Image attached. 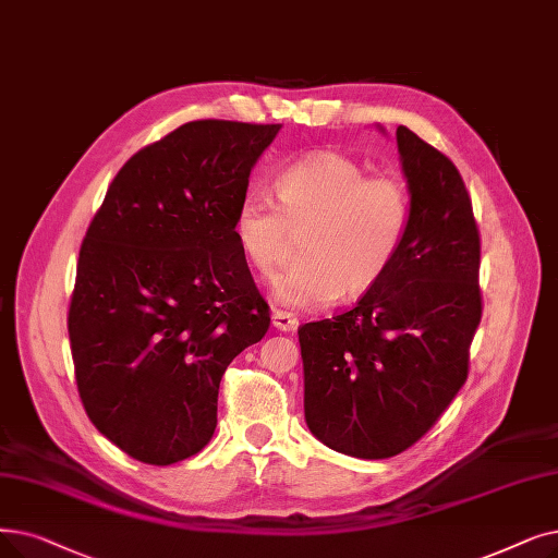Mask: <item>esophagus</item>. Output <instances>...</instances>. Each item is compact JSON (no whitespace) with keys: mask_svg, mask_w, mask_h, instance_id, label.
Returning <instances> with one entry per match:
<instances>
[{"mask_svg":"<svg viewBox=\"0 0 558 558\" xmlns=\"http://www.w3.org/2000/svg\"><path fill=\"white\" fill-rule=\"evenodd\" d=\"M271 324H274V328H278L282 332H294L299 328V319L294 317V314H289L284 310H274Z\"/></svg>","mask_w":558,"mask_h":558,"instance_id":"1","label":"esophagus"}]
</instances>
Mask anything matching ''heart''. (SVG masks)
Wrapping results in <instances>:
<instances>
[{"label":"heart","mask_w":558,"mask_h":558,"mask_svg":"<svg viewBox=\"0 0 558 558\" xmlns=\"http://www.w3.org/2000/svg\"><path fill=\"white\" fill-rule=\"evenodd\" d=\"M278 205L259 191L241 196L232 234L253 269L271 278L294 236L305 234L301 264L280 276L274 299L289 310H319L337 296L367 294L399 257L413 201L397 175H367L355 159L322 150L278 173Z\"/></svg>","instance_id":"heart-1"}]
</instances>
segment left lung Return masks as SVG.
Segmentation results:
<instances>
[{
	"mask_svg": "<svg viewBox=\"0 0 558 558\" xmlns=\"http://www.w3.org/2000/svg\"><path fill=\"white\" fill-rule=\"evenodd\" d=\"M413 216L380 282L347 312L299 328L305 422L326 447L392 458L438 422L468 380L481 322V239L449 157L399 125Z\"/></svg>",
	"mask_w": 558,
	"mask_h": 558,
	"instance_id": "1",
	"label": "left lung"
}]
</instances>
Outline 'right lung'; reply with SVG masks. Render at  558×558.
Wrapping results in <instances>:
<instances>
[{
	"instance_id": "obj_1",
	"label": "right lung",
	"mask_w": 558,
	"mask_h": 558,
	"mask_svg": "<svg viewBox=\"0 0 558 558\" xmlns=\"http://www.w3.org/2000/svg\"><path fill=\"white\" fill-rule=\"evenodd\" d=\"M278 132L178 128L120 168L86 230L68 310L77 390L141 463L173 465L211 440L228 365L269 330L232 219Z\"/></svg>"
}]
</instances>
